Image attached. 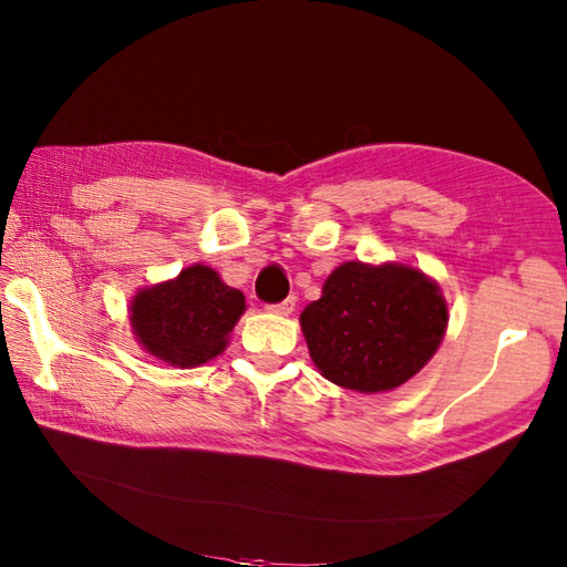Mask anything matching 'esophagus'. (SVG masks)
<instances>
[{"label":"esophagus","instance_id":"obj_1","mask_svg":"<svg viewBox=\"0 0 567 567\" xmlns=\"http://www.w3.org/2000/svg\"><path fill=\"white\" fill-rule=\"evenodd\" d=\"M270 311H272V315H277V317H290L292 311H295V297H287L285 302L272 305Z\"/></svg>","mask_w":567,"mask_h":567}]
</instances>
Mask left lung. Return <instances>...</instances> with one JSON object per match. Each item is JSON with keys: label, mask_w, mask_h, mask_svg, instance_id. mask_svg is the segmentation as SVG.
I'll return each mask as SVG.
<instances>
[{"label": "left lung", "mask_w": 567, "mask_h": 567, "mask_svg": "<svg viewBox=\"0 0 567 567\" xmlns=\"http://www.w3.org/2000/svg\"><path fill=\"white\" fill-rule=\"evenodd\" d=\"M299 323L323 378L375 394L400 388L436 355L449 305L439 282L412 265L346 260Z\"/></svg>", "instance_id": "8db88e82"}]
</instances>
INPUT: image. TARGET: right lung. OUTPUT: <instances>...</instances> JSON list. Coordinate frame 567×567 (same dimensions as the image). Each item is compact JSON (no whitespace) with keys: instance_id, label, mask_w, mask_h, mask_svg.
I'll return each mask as SVG.
<instances>
[{"instance_id":"1","label":"right lung","mask_w":567,"mask_h":567,"mask_svg":"<svg viewBox=\"0 0 567 567\" xmlns=\"http://www.w3.org/2000/svg\"><path fill=\"white\" fill-rule=\"evenodd\" d=\"M246 311V297L209 265L195 262L131 297L128 321L148 355L173 368H199L221 355Z\"/></svg>"}]
</instances>
